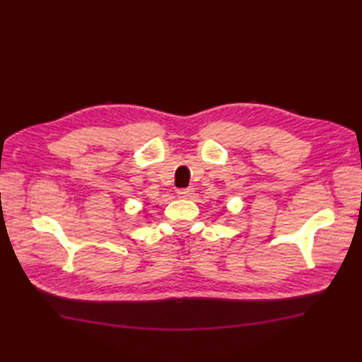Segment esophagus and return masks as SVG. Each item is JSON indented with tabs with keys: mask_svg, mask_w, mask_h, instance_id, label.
Segmentation results:
<instances>
[{
	"mask_svg": "<svg viewBox=\"0 0 362 362\" xmlns=\"http://www.w3.org/2000/svg\"><path fill=\"white\" fill-rule=\"evenodd\" d=\"M177 194H179V197H183V199H189V197H193V194H194V188H182V189H179L177 191Z\"/></svg>",
	"mask_w": 362,
	"mask_h": 362,
	"instance_id": "esophagus-1",
	"label": "esophagus"
}]
</instances>
